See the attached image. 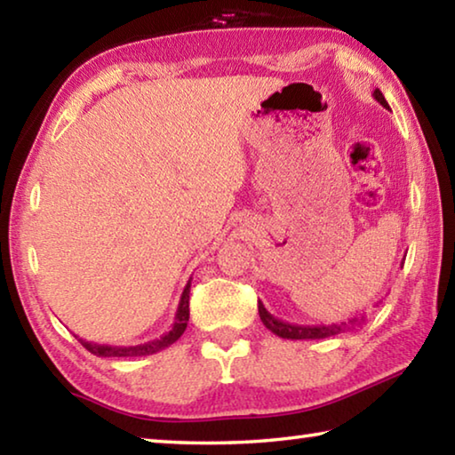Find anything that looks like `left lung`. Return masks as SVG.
I'll return each instance as SVG.
<instances>
[{"label":"left lung","instance_id":"1","mask_svg":"<svg viewBox=\"0 0 455 455\" xmlns=\"http://www.w3.org/2000/svg\"><path fill=\"white\" fill-rule=\"evenodd\" d=\"M373 98L385 108V110H389V104L385 102L379 88H375ZM259 315H260V321H263V325L271 331V333L283 339H295V341L297 339H325L331 335L343 333V331L355 329L357 325H361V323L367 321L365 315H361V317H353L349 321H341V323H331V325H297V323H287L273 317L260 301H259Z\"/></svg>","mask_w":455,"mask_h":455}]
</instances>
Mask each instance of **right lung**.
Wrapping results in <instances>:
<instances>
[{
    "label": "right lung",
    "instance_id": "add662e5",
    "mask_svg": "<svg viewBox=\"0 0 455 455\" xmlns=\"http://www.w3.org/2000/svg\"><path fill=\"white\" fill-rule=\"evenodd\" d=\"M188 299H190V281L184 287L182 295H180V303L179 309H176L174 315V323L172 329L164 333L160 339H154V341L148 343H140V345H130V347H114V345H98L86 341V339H80V343L86 347L90 353H94L96 357H142V355H154V353L163 351L166 347H171L174 341H179L180 335L184 333V329L188 325Z\"/></svg>",
    "mask_w": 455,
    "mask_h": 455
}]
</instances>
